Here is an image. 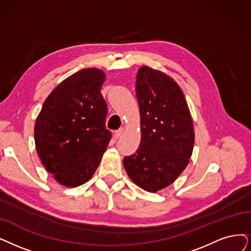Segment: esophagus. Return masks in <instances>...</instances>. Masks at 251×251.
Returning a JSON list of instances; mask_svg holds the SVG:
<instances>
[{
    "label": "esophagus",
    "mask_w": 251,
    "mask_h": 251,
    "mask_svg": "<svg viewBox=\"0 0 251 251\" xmlns=\"http://www.w3.org/2000/svg\"><path fill=\"white\" fill-rule=\"evenodd\" d=\"M124 131H125L124 127H120L119 129H117V131L115 132V135H114V136H115V138H116V139H118L120 136H122V135L124 134Z\"/></svg>",
    "instance_id": "esophagus-1"
}]
</instances>
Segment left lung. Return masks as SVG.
I'll return each instance as SVG.
<instances>
[{"mask_svg": "<svg viewBox=\"0 0 251 251\" xmlns=\"http://www.w3.org/2000/svg\"><path fill=\"white\" fill-rule=\"evenodd\" d=\"M136 96L141 115V142L125 156L133 181L155 193L173 183L192 156L195 133L184 95L174 80L149 67L139 69Z\"/></svg>", "mask_w": 251, "mask_h": 251, "instance_id": "left-lung-1", "label": "left lung"}]
</instances>
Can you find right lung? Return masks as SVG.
<instances>
[{"mask_svg":"<svg viewBox=\"0 0 251 251\" xmlns=\"http://www.w3.org/2000/svg\"><path fill=\"white\" fill-rule=\"evenodd\" d=\"M104 81L101 70H80L53 89L37 117V152L47 171L65 186L88 181L111 140L105 126Z\"/></svg>","mask_w":251,"mask_h":251,"instance_id":"add662e5","label":"right lung"}]
</instances>
